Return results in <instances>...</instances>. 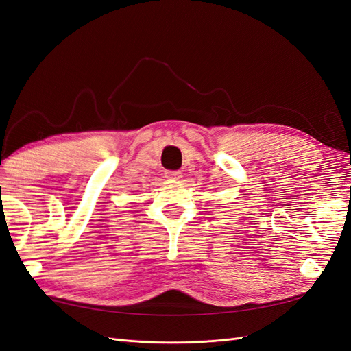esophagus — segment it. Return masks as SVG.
Segmentation results:
<instances>
[{"label": "esophagus", "mask_w": 351, "mask_h": 351, "mask_svg": "<svg viewBox=\"0 0 351 351\" xmlns=\"http://www.w3.org/2000/svg\"><path fill=\"white\" fill-rule=\"evenodd\" d=\"M165 174H167L168 178H176V180L183 177V173H182V171H167Z\"/></svg>", "instance_id": "1"}]
</instances>
